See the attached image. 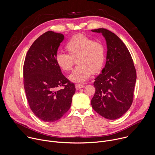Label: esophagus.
Here are the masks:
<instances>
[{
    "label": "esophagus",
    "mask_w": 155,
    "mask_h": 155,
    "mask_svg": "<svg viewBox=\"0 0 155 155\" xmlns=\"http://www.w3.org/2000/svg\"><path fill=\"white\" fill-rule=\"evenodd\" d=\"M75 88H76L77 90H79L80 89H81V88L84 87V86L81 84H75Z\"/></svg>",
    "instance_id": "1"
}]
</instances>
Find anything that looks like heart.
Listing matches in <instances>:
<instances>
[{
	"instance_id": "b5f03b06",
	"label": "heart",
	"mask_w": 155,
	"mask_h": 155,
	"mask_svg": "<svg viewBox=\"0 0 155 155\" xmlns=\"http://www.w3.org/2000/svg\"><path fill=\"white\" fill-rule=\"evenodd\" d=\"M65 48L68 55L58 53L56 55V63L60 69L67 72L72 69L74 60H77L78 66L69 76L72 82H84L92 72H99L104 66L105 58L104 45L84 35H77L71 38Z\"/></svg>"
}]
</instances>
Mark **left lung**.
<instances>
[{
	"mask_svg": "<svg viewBox=\"0 0 155 155\" xmlns=\"http://www.w3.org/2000/svg\"><path fill=\"white\" fill-rule=\"evenodd\" d=\"M91 31L101 33L107 47L105 68L94 83L95 92L91 105L101 116L115 120L123 116L132 104L136 69L128 48L116 35L105 28Z\"/></svg>",
	"mask_w": 155,
	"mask_h": 155,
	"instance_id": "1",
	"label": "left lung"
}]
</instances>
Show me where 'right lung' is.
Segmentation results:
<instances>
[{"instance_id": "obj_1", "label": "right lung", "mask_w": 155, "mask_h": 155, "mask_svg": "<svg viewBox=\"0 0 155 155\" xmlns=\"http://www.w3.org/2000/svg\"><path fill=\"white\" fill-rule=\"evenodd\" d=\"M64 35L48 31L30 47L24 64V89L30 109L45 122L60 119L69 110L75 92L74 83L63 75L56 55ZM60 86L65 87L58 90Z\"/></svg>"}]
</instances>
